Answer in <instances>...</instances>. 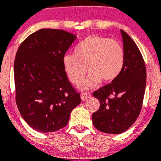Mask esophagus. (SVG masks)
Segmentation results:
<instances>
[{"instance_id":"34e87169","label":"esophagus","mask_w":161,"mask_h":161,"mask_svg":"<svg viewBox=\"0 0 161 161\" xmlns=\"http://www.w3.org/2000/svg\"><path fill=\"white\" fill-rule=\"evenodd\" d=\"M81 99H82V101H85L86 100H87L88 98H90L91 97V94L89 93H81L80 94Z\"/></svg>"}]
</instances>
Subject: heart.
<instances>
[{
    "label": "heart",
    "mask_w": 161,
    "mask_h": 161,
    "mask_svg": "<svg viewBox=\"0 0 161 161\" xmlns=\"http://www.w3.org/2000/svg\"><path fill=\"white\" fill-rule=\"evenodd\" d=\"M74 53L64 56V68L75 84L80 82L88 69V76L79 85L82 90H90L101 80L112 82L125 64V51L121 43L99 35L86 37L75 46Z\"/></svg>",
    "instance_id": "b5f03b06"
}]
</instances>
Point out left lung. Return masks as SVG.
<instances>
[{"instance_id": "obj_1", "label": "left lung", "mask_w": 161, "mask_h": 161, "mask_svg": "<svg viewBox=\"0 0 161 161\" xmlns=\"http://www.w3.org/2000/svg\"><path fill=\"white\" fill-rule=\"evenodd\" d=\"M125 64L119 75L93 93L100 108L92 115L94 127L107 134H120L130 128L139 115L146 84L142 56L131 37L120 31Z\"/></svg>"}]
</instances>
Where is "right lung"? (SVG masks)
I'll return each instance as SVG.
<instances>
[{
	"instance_id": "add662e5",
	"label": "right lung",
	"mask_w": 161,
	"mask_h": 161,
	"mask_svg": "<svg viewBox=\"0 0 161 161\" xmlns=\"http://www.w3.org/2000/svg\"><path fill=\"white\" fill-rule=\"evenodd\" d=\"M76 37L63 30L41 29L19 47L14 63L15 101L23 119L37 131L50 133L64 127L81 103L63 65Z\"/></svg>"
}]
</instances>
